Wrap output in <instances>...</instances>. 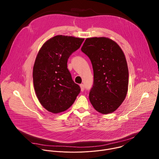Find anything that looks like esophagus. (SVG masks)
<instances>
[{
	"mask_svg": "<svg viewBox=\"0 0 159 159\" xmlns=\"http://www.w3.org/2000/svg\"><path fill=\"white\" fill-rule=\"evenodd\" d=\"M80 89H81V91H84V89H85V87H84V84H80Z\"/></svg>",
	"mask_w": 159,
	"mask_h": 159,
	"instance_id": "obj_1",
	"label": "esophagus"
}]
</instances>
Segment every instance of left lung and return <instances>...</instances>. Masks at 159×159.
Instances as JSON below:
<instances>
[{
	"label": "left lung",
	"instance_id": "1",
	"mask_svg": "<svg viewBox=\"0 0 159 159\" xmlns=\"http://www.w3.org/2000/svg\"><path fill=\"white\" fill-rule=\"evenodd\" d=\"M81 50L91 61L94 71L90 103L102 114L115 111L124 101L128 89V69L123 50L106 37L87 38Z\"/></svg>",
	"mask_w": 159,
	"mask_h": 159
}]
</instances>
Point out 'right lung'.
Here are the masks:
<instances>
[{"label": "right lung", "instance_id": "right-lung-1", "mask_svg": "<svg viewBox=\"0 0 159 159\" xmlns=\"http://www.w3.org/2000/svg\"><path fill=\"white\" fill-rule=\"evenodd\" d=\"M84 40L57 35L45 42L38 53L33 72L34 88L40 104L49 112L66 111L80 93L79 85L67 69V61Z\"/></svg>", "mask_w": 159, "mask_h": 159}]
</instances>
